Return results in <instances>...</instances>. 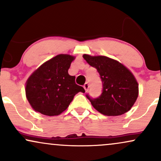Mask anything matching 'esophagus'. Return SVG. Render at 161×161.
<instances>
[{"label": "esophagus", "instance_id": "34e87169", "mask_svg": "<svg viewBox=\"0 0 161 161\" xmlns=\"http://www.w3.org/2000/svg\"><path fill=\"white\" fill-rule=\"evenodd\" d=\"M84 88H85V90H86V92H87L88 91V88H89V85H88V82H86L85 83V85H84Z\"/></svg>", "mask_w": 161, "mask_h": 161}]
</instances>
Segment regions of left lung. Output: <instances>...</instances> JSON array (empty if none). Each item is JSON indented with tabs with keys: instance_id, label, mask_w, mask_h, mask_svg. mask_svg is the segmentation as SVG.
Here are the masks:
<instances>
[{
	"instance_id": "8db88e82",
	"label": "left lung",
	"mask_w": 161,
	"mask_h": 161,
	"mask_svg": "<svg viewBox=\"0 0 161 161\" xmlns=\"http://www.w3.org/2000/svg\"><path fill=\"white\" fill-rule=\"evenodd\" d=\"M90 66L97 69L103 83L97 98L86 97L95 110L105 116H119L132 108L138 96V83L132 72L117 60L105 56L83 54Z\"/></svg>"
}]
</instances>
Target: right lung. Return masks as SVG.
<instances>
[{
    "label": "right lung",
    "mask_w": 161,
    "mask_h": 161,
    "mask_svg": "<svg viewBox=\"0 0 161 161\" xmlns=\"http://www.w3.org/2000/svg\"><path fill=\"white\" fill-rule=\"evenodd\" d=\"M75 57L58 54L42 64L25 82V96L35 111L44 115H60L67 109L74 96L85 92L68 73Z\"/></svg>",
    "instance_id": "obj_1"
}]
</instances>
